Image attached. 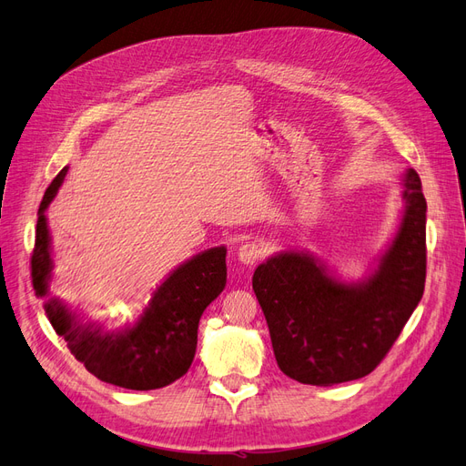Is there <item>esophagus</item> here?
<instances>
[{"label": "esophagus", "mask_w": 466, "mask_h": 466, "mask_svg": "<svg viewBox=\"0 0 466 466\" xmlns=\"http://www.w3.org/2000/svg\"><path fill=\"white\" fill-rule=\"evenodd\" d=\"M264 255H266V248H264V245H260V243H257V241H248V243H245V245L238 247V250H237V258H238V262L245 264V266L257 264L258 260H262V258H264Z\"/></svg>", "instance_id": "1"}]
</instances>
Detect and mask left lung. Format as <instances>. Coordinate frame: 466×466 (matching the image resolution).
<instances>
[{
	"mask_svg": "<svg viewBox=\"0 0 466 466\" xmlns=\"http://www.w3.org/2000/svg\"><path fill=\"white\" fill-rule=\"evenodd\" d=\"M400 185L399 231L363 279L342 281L298 250L276 252L255 270L252 289L288 377L330 387L370 375L414 313L426 284L428 206L414 168Z\"/></svg>",
	"mask_w": 466,
	"mask_h": 466,
	"instance_id": "obj_1",
	"label": "left lung"
}]
</instances>
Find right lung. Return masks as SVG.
I'll list each match as a JSON object with an SVG mask.
<instances>
[{"label":"right lung","instance_id":"obj_1","mask_svg":"<svg viewBox=\"0 0 466 466\" xmlns=\"http://www.w3.org/2000/svg\"><path fill=\"white\" fill-rule=\"evenodd\" d=\"M67 167L52 180L38 208L35 250L31 258L33 288L46 298L52 281V243L46 209L62 187ZM228 248L214 247L177 266L153 291L137 320L124 329H105L83 320L60 299H48L46 317L56 334L86 370L105 383L132 390H151L175 383L185 375L198 344V322L206 307L228 281Z\"/></svg>","mask_w":466,"mask_h":466}]
</instances>
